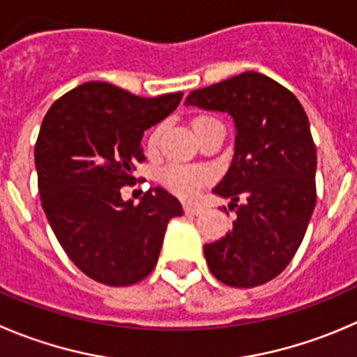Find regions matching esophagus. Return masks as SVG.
<instances>
[{
  "instance_id": "obj_1",
  "label": "esophagus",
  "mask_w": 357,
  "mask_h": 357,
  "mask_svg": "<svg viewBox=\"0 0 357 357\" xmlns=\"http://www.w3.org/2000/svg\"><path fill=\"white\" fill-rule=\"evenodd\" d=\"M184 212L189 213V215H198V213L203 212V206L196 205V203H184Z\"/></svg>"
}]
</instances>
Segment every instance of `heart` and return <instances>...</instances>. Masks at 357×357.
<instances>
[{
  "instance_id": "b5f03b06",
  "label": "heart",
  "mask_w": 357,
  "mask_h": 357,
  "mask_svg": "<svg viewBox=\"0 0 357 357\" xmlns=\"http://www.w3.org/2000/svg\"><path fill=\"white\" fill-rule=\"evenodd\" d=\"M206 121H213V117H206V115H202V117L195 119L192 122V128H198L199 124ZM162 130H165V126H158L154 131L151 133L147 142V147L151 151H154L159 144V138H161ZM212 175H210L208 169L205 168H198V166H168L161 172V182L166 189H169L172 192L178 196H195L199 189L203 188L205 184H208Z\"/></svg>"
}]
</instances>
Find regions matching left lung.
I'll return each mask as SVG.
<instances>
[{
	"label": "left lung",
	"instance_id": "obj_1",
	"mask_svg": "<svg viewBox=\"0 0 357 357\" xmlns=\"http://www.w3.org/2000/svg\"><path fill=\"white\" fill-rule=\"evenodd\" d=\"M185 105L235 119V155L213 192L236 206L233 231L203 247L217 280L256 287L282 273L314 212L317 152L298 98L266 75L245 71L192 91Z\"/></svg>",
	"mask_w": 357,
	"mask_h": 357
}]
</instances>
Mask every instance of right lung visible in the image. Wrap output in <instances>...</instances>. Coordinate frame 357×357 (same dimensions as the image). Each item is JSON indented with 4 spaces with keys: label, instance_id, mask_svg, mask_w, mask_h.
I'll return each mask as SVG.
<instances>
[{
    "label": "right lung",
    "instance_id": "obj_1",
    "mask_svg": "<svg viewBox=\"0 0 357 357\" xmlns=\"http://www.w3.org/2000/svg\"><path fill=\"white\" fill-rule=\"evenodd\" d=\"M184 93L140 98L107 82H86L54 101L35 145L38 191L54 235L80 271L105 286H131L158 263L181 202L155 188L124 202L144 162L142 137L168 117Z\"/></svg>",
    "mask_w": 357,
    "mask_h": 357
}]
</instances>
